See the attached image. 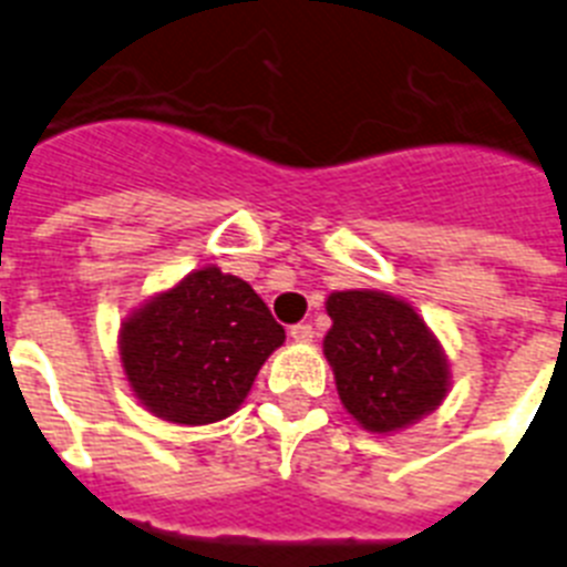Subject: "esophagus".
<instances>
[{
	"mask_svg": "<svg viewBox=\"0 0 567 567\" xmlns=\"http://www.w3.org/2000/svg\"><path fill=\"white\" fill-rule=\"evenodd\" d=\"M290 337L297 339V342H311V339H313V324H308V322L290 324Z\"/></svg>",
	"mask_w": 567,
	"mask_h": 567,
	"instance_id": "obj_1",
	"label": "esophagus"
}]
</instances>
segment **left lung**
I'll use <instances>...</instances> for the list:
<instances>
[{
    "label": "left lung",
    "instance_id": "obj_1",
    "mask_svg": "<svg viewBox=\"0 0 567 567\" xmlns=\"http://www.w3.org/2000/svg\"><path fill=\"white\" fill-rule=\"evenodd\" d=\"M328 317L324 357L359 425L400 431L445 400L447 362L411 305L379 290H339L328 297Z\"/></svg>",
    "mask_w": 567,
    "mask_h": 567
}]
</instances>
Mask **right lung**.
I'll return each instance as SVG.
<instances>
[{
  "mask_svg": "<svg viewBox=\"0 0 567 567\" xmlns=\"http://www.w3.org/2000/svg\"><path fill=\"white\" fill-rule=\"evenodd\" d=\"M285 328L245 279L202 268L122 322L120 351L142 405L167 422L208 425L243 405Z\"/></svg>",
  "mask_w": 567,
  "mask_h": 567,
  "instance_id": "1",
  "label": "right lung"
}]
</instances>
